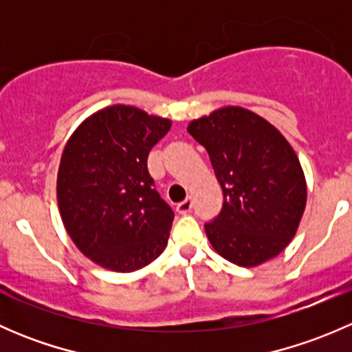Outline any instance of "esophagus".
I'll use <instances>...</instances> for the list:
<instances>
[{
    "instance_id": "obj_1",
    "label": "esophagus",
    "mask_w": 352,
    "mask_h": 352,
    "mask_svg": "<svg viewBox=\"0 0 352 352\" xmlns=\"http://www.w3.org/2000/svg\"><path fill=\"white\" fill-rule=\"evenodd\" d=\"M175 209L179 214H187V212H190V209H192V197H187L186 201L179 202Z\"/></svg>"
}]
</instances>
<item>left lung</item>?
<instances>
[{"mask_svg":"<svg viewBox=\"0 0 352 352\" xmlns=\"http://www.w3.org/2000/svg\"><path fill=\"white\" fill-rule=\"evenodd\" d=\"M187 131L208 151L225 197L204 225L212 248L242 267L281 254L307 204L303 170L285 136L242 107L214 110Z\"/></svg>","mask_w":352,"mask_h":352,"instance_id":"1","label":"left lung"}]
</instances>
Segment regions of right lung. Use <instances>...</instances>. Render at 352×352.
<instances>
[{
    "mask_svg": "<svg viewBox=\"0 0 352 352\" xmlns=\"http://www.w3.org/2000/svg\"><path fill=\"white\" fill-rule=\"evenodd\" d=\"M170 126L144 110L112 105L81 122L66 143L59 211L67 235L95 264L133 272L165 250L173 211L156 192L146 162Z\"/></svg>",
    "mask_w": 352,
    "mask_h": 352,
    "instance_id": "add662e5",
    "label": "right lung"
}]
</instances>
